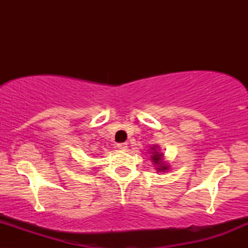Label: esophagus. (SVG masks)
I'll return each instance as SVG.
<instances>
[{"mask_svg":"<svg viewBox=\"0 0 248 248\" xmlns=\"http://www.w3.org/2000/svg\"><path fill=\"white\" fill-rule=\"evenodd\" d=\"M117 148L121 149V150H125V149L127 148V143L126 142H122V143L117 144Z\"/></svg>","mask_w":248,"mask_h":248,"instance_id":"esophagus-1","label":"esophagus"}]
</instances>
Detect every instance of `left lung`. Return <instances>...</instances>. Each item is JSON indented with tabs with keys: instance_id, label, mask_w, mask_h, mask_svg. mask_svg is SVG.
Instances as JSON below:
<instances>
[{
	"instance_id": "8db88e82",
	"label": "left lung",
	"mask_w": 248,
	"mask_h": 248,
	"mask_svg": "<svg viewBox=\"0 0 248 248\" xmlns=\"http://www.w3.org/2000/svg\"><path fill=\"white\" fill-rule=\"evenodd\" d=\"M152 150H155L154 148H152ZM152 154H154V155H152V160H154V162L155 164H157V165H160V167L159 168H157L158 170H166V169H168V167L166 165H161L162 162H161V154H158L157 151H155V152H152Z\"/></svg>"
}]
</instances>
